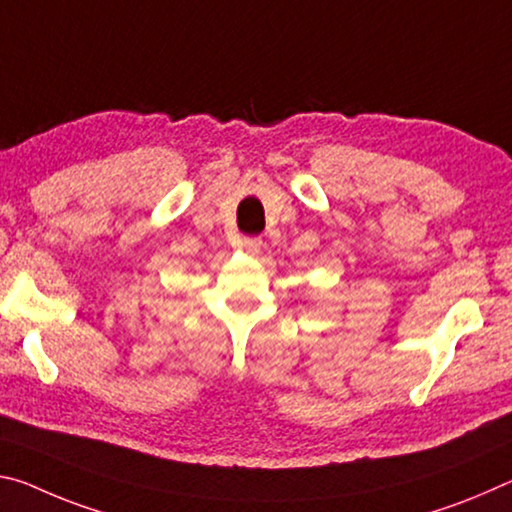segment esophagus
<instances>
[{"mask_svg":"<svg viewBox=\"0 0 512 512\" xmlns=\"http://www.w3.org/2000/svg\"><path fill=\"white\" fill-rule=\"evenodd\" d=\"M241 246L246 248V253L255 255V253H259V248H262V239H259V237H243Z\"/></svg>","mask_w":512,"mask_h":512,"instance_id":"obj_1","label":"esophagus"}]
</instances>
